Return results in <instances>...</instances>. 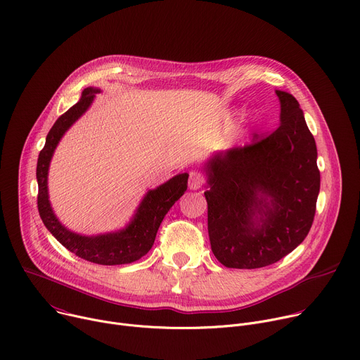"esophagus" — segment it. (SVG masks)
<instances>
[{"label": "esophagus", "instance_id": "obj_1", "mask_svg": "<svg viewBox=\"0 0 360 360\" xmlns=\"http://www.w3.org/2000/svg\"><path fill=\"white\" fill-rule=\"evenodd\" d=\"M188 185H189V189H191V191L200 189V188L204 185V176H202L200 172H197V171H192V172L189 174V182H188Z\"/></svg>", "mask_w": 360, "mask_h": 360}]
</instances>
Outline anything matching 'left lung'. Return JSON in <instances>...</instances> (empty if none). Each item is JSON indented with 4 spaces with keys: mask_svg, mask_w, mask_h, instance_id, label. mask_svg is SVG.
Listing matches in <instances>:
<instances>
[{
    "mask_svg": "<svg viewBox=\"0 0 360 360\" xmlns=\"http://www.w3.org/2000/svg\"><path fill=\"white\" fill-rule=\"evenodd\" d=\"M276 94V132L217 152L202 165L211 250L228 269L276 263L303 243L313 224L320 191L316 142L294 96Z\"/></svg>",
    "mask_w": 360,
    "mask_h": 360,
    "instance_id": "8db88e82",
    "label": "left lung"
}]
</instances>
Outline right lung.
I'll use <instances>...</instances> for the list:
<instances>
[{
	"label": "right lung",
	"instance_id": "obj_1",
	"mask_svg": "<svg viewBox=\"0 0 360 360\" xmlns=\"http://www.w3.org/2000/svg\"><path fill=\"white\" fill-rule=\"evenodd\" d=\"M101 89L86 87L80 101L61 115L46 138V145L37 160L39 212L47 230L56 240L77 257L102 266L130 264L142 258L153 245L158 228L172 205L182 197L188 188V172L178 174L162 185L149 189L139 202L135 214L120 230L83 236L61 224L53 211L49 197V169L53 155L61 138L89 110Z\"/></svg>",
	"mask_w": 360,
	"mask_h": 360
}]
</instances>
